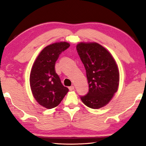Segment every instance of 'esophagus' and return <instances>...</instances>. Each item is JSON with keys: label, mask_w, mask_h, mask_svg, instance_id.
<instances>
[{"label": "esophagus", "mask_w": 146, "mask_h": 146, "mask_svg": "<svg viewBox=\"0 0 146 146\" xmlns=\"http://www.w3.org/2000/svg\"><path fill=\"white\" fill-rule=\"evenodd\" d=\"M74 89H75V87H74L73 86H70V87H69V90H70V91L74 90Z\"/></svg>", "instance_id": "34e87169"}]
</instances>
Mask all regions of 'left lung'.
Segmentation results:
<instances>
[{
    "label": "left lung",
    "instance_id": "obj_1",
    "mask_svg": "<svg viewBox=\"0 0 146 146\" xmlns=\"http://www.w3.org/2000/svg\"><path fill=\"white\" fill-rule=\"evenodd\" d=\"M76 50L86 71L89 91L81 96L88 107L98 109L106 106L117 91L119 72L115 59L109 51L96 42H80Z\"/></svg>",
    "mask_w": 146,
    "mask_h": 146
}]
</instances>
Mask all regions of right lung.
Returning a JSON list of instances; mask_svg holds the SVG:
<instances>
[{
    "instance_id": "obj_1",
    "label": "right lung",
    "mask_w": 146,
    "mask_h": 146,
    "mask_svg": "<svg viewBox=\"0 0 146 146\" xmlns=\"http://www.w3.org/2000/svg\"><path fill=\"white\" fill-rule=\"evenodd\" d=\"M70 46L66 42H60L46 46L31 68L29 82L32 93L36 102L47 109L57 106L69 91L62 84L55 66L59 55Z\"/></svg>"
}]
</instances>
